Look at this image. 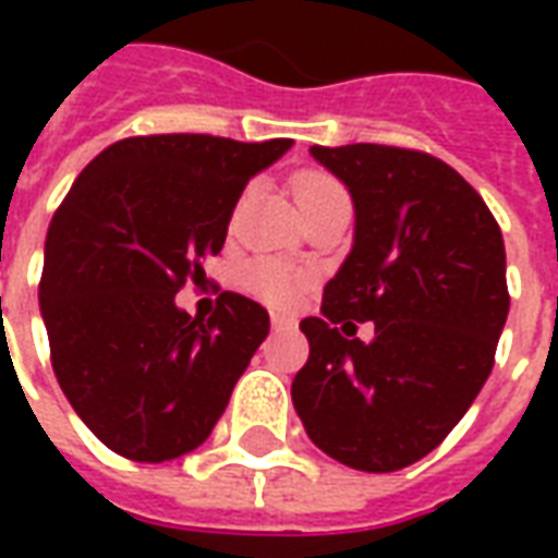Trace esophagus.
Masks as SVG:
<instances>
[{"label":"esophagus","mask_w":558,"mask_h":558,"mask_svg":"<svg viewBox=\"0 0 558 558\" xmlns=\"http://www.w3.org/2000/svg\"><path fill=\"white\" fill-rule=\"evenodd\" d=\"M292 326H295V319H292V316L271 314V328H275V331H283V328H292Z\"/></svg>","instance_id":"1"}]
</instances>
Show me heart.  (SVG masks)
Wrapping results in <instances>:
<instances>
[{
	"label": "heart",
	"mask_w": 558,
	"mask_h": 558,
	"mask_svg": "<svg viewBox=\"0 0 558 558\" xmlns=\"http://www.w3.org/2000/svg\"><path fill=\"white\" fill-rule=\"evenodd\" d=\"M292 191H295L299 208L347 196V191L340 187L338 179H331L326 172H302L295 179V184H292ZM242 283L244 290L254 292L256 299L287 307V304L295 302V295L302 290V275L295 268L287 266V263H278V259H256V263L244 268Z\"/></svg>",
	"instance_id": "b5f03b06"
}]
</instances>
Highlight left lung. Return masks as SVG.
I'll list each match as a JSON object with an SVG mask.
<instances>
[{
    "mask_svg": "<svg viewBox=\"0 0 558 558\" xmlns=\"http://www.w3.org/2000/svg\"><path fill=\"white\" fill-rule=\"evenodd\" d=\"M350 191L355 230L326 283L323 316L302 319L307 364L292 407L311 442L362 472L430 454L493 371L508 319L505 242L475 187L412 148L311 146ZM375 323V340L354 338Z\"/></svg>",
    "mask_w": 558,
    "mask_h": 558,
    "instance_id": "left-lung-1",
    "label": "left lung"
}]
</instances>
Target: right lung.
I'll return each instance as SVG.
<instances>
[{
	"mask_svg": "<svg viewBox=\"0 0 558 558\" xmlns=\"http://www.w3.org/2000/svg\"><path fill=\"white\" fill-rule=\"evenodd\" d=\"M292 140L155 134L104 148L50 220L38 302L68 403L110 451L163 463L194 451L268 335L263 304L220 292L199 319L175 304L206 278L244 184Z\"/></svg>",
	"mask_w": 558,
	"mask_h": 558,
	"instance_id": "right-lung-1",
	"label": "right lung"
}]
</instances>
